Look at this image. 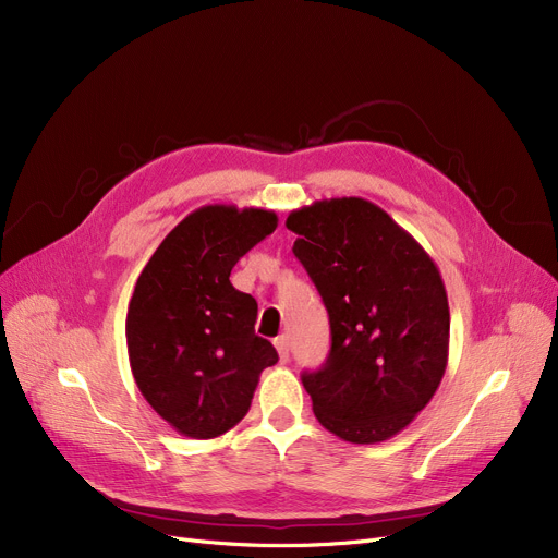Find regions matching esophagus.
<instances>
[{"mask_svg": "<svg viewBox=\"0 0 558 558\" xmlns=\"http://www.w3.org/2000/svg\"><path fill=\"white\" fill-rule=\"evenodd\" d=\"M274 345H276V350H278L280 362L284 364V362L289 360V339H287L284 335H280V337H276V339H274Z\"/></svg>", "mask_w": 558, "mask_h": 558, "instance_id": "34e87169", "label": "esophagus"}]
</instances>
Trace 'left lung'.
<instances>
[{
  "label": "left lung",
  "instance_id": "obj_1",
  "mask_svg": "<svg viewBox=\"0 0 558 558\" xmlns=\"http://www.w3.org/2000/svg\"><path fill=\"white\" fill-rule=\"evenodd\" d=\"M301 259L330 316L326 364L303 373L318 423L350 444L402 432L441 385L450 307L427 251L360 196L289 213Z\"/></svg>",
  "mask_w": 558,
  "mask_h": 558
}]
</instances>
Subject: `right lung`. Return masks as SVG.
Returning <instances> with one entry per match:
<instances>
[{
  "instance_id": "1",
  "label": "right lung",
  "mask_w": 558,
  "mask_h": 558,
  "mask_svg": "<svg viewBox=\"0 0 558 558\" xmlns=\"http://www.w3.org/2000/svg\"><path fill=\"white\" fill-rule=\"evenodd\" d=\"M276 226L271 210L203 205L167 234L135 282L126 314L135 385L183 436L215 438L238 425L259 373L278 362L255 335V299L230 282L238 259Z\"/></svg>"
}]
</instances>
